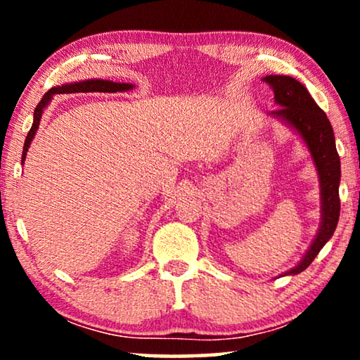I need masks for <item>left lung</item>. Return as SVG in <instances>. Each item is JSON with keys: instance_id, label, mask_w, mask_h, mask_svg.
<instances>
[{"instance_id": "1", "label": "left lung", "mask_w": 360, "mask_h": 360, "mask_svg": "<svg viewBox=\"0 0 360 360\" xmlns=\"http://www.w3.org/2000/svg\"><path fill=\"white\" fill-rule=\"evenodd\" d=\"M264 82L274 90V100L278 105L270 115L292 126L302 136L316 165L319 186H321V226L316 238L300 264L285 272V275H297L313 262L323 245L336 231L339 211H341V201H339L341 160L336 150L331 122L326 112L309 95L307 86L287 75H267Z\"/></svg>"}]
</instances>
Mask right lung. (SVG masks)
I'll list each match as a JSON object with an SVG mask.
<instances>
[{
	"label": "right lung",
	"mask_w": 360,
	"mask_h": 360,
	"mask_svg": "<svg viewBox=\"0 0 360 360\" xmlns=\"http://www.w3.org/2000/svg\"><path fill=\"white\" fill-rule=\"evenodd\" d=\"M134 85L132 83H116V82H110V80H83V82H75V83H67V85L62 86H56L51 88L46 95L42 96V100L39 101V105L34 110V121H32V127L31 131L27 132L26 141H24V147H22V159L21 164H24L27 155V149L31 146V141L36 136V132L39 129V122H41L42 112L46 110V106L51 103L53 95H58V93H91V91H98V93H116V91H127L132 90Z\"/></svg>",
	"instance_id": "obj_1"
}]
</instances>
